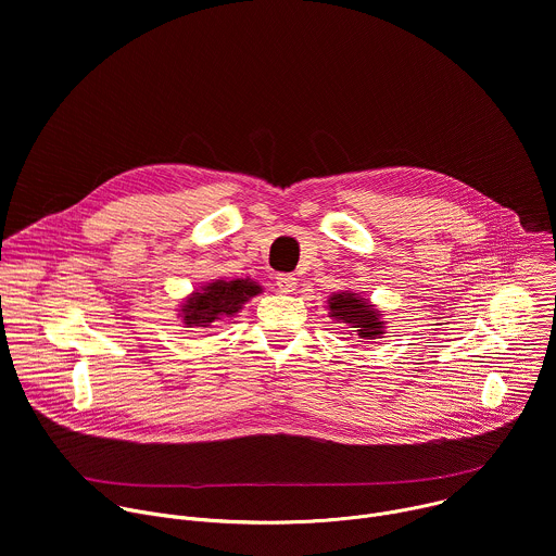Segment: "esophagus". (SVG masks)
Instances as JSON below:
<instances>
[{"label": "esophagus", "instance_id": "esophagus-1", "mask_svg": "<svg viewBox=\"0 0 556 556\" xmlns=\"http://www.w3.org/2000/svg\"><path fill=\"white\" fill-rule=\"evenodd\" d=\"M296 277L294 275H277V286L283 294H292L296 290Z\"/></svg>", "mask_w": 556, "mask_h": 556}]
</instances>
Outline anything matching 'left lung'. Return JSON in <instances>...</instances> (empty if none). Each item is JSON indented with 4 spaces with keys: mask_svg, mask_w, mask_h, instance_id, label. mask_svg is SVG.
<instances>
[{
    "mask_svg": "<svg viewBox=\"0 0 556 556\" xmlns=\"http://www.w3.org/2000/svg\"><path fill=\"white\" fill-rule=\"evenodd\" d=\"M328 316L337 324L354 328L356 337L363 343L384 339L387 321H382V312L365 299L361 292L339 290L328 296Z\"/></svg>",
    "mask_w": 556,
    "mask_h": 556,
    "instance_id": "8db88e82",
    "label": "left lung"
}]
</instances>
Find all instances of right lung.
I'll list each match as a JSON object with an SVG mask.
<instances>
[{"label": "right lung", "instance_id": "add662e5", "mask_svg": "<svg viewBox=\"0 0 556 556\" xmlns=\"http://www.w3.org/2000/svg\"><path fill=\"white\" fill-rule=\"evenodd\" d=\"M264 288L247 279H213L193 290L178 307L185 328H211L217 321L232 319Z\"/></svg>", "mask_w": 556, "mask_h": 556}]
</instances>
